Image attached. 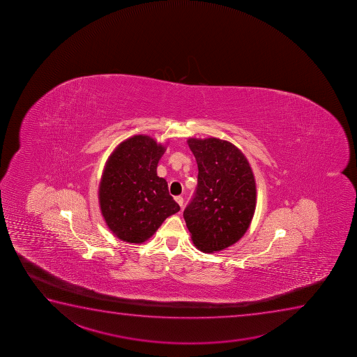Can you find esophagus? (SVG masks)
Returning a JSON list of instances; mask_svg holds the SVG:
<instances>
[{"instance_id":"1","label":"esophagus","mask_w":357,"mask_h":357,"mask_svg":"<svg viewBox=\"0 0 357 357\" xmlns=\"http://www.w3.org/2000/svg\"><path fill=\"white\" fill-rule=\"evenodd\" d=\"M174 199H176V203L179 204V206H181V208H183V204H184V198L181 197V196H176V197L174 198Z\"/></svg>"}]
</instances>
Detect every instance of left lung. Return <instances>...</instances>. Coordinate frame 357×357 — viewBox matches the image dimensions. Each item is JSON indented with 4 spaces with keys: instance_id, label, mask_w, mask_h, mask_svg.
Instances as JSON below:
<instances>
[{
    "instance_id": "8db88e82",
    "label": "left lung",
    "mask_w": 357,
    "mask_h": 357,
    "mask_svg": "<svg viewBox=\"0 0 357 357\" xmlns=\"http://www.w3.org/2000/svg\"><path fill=\"white\" fill-rule=\"evenodd\" d=\"M198 166L185 222L198 250L222 251L243 238L256 210V181L246 156L228 141L189 139Z\"/></svg>"
}]
</instances>
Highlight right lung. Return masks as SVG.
Here are the masks:
<instances>
[{"instance_id":"1","label":"right lung","mask_w":357,"mask_h":357,"mask_svg":"<svg viewBox=\"0 0 357 357\" xmlns=\"http://www.w3.org/2000/svg\"><path fill=\"white\" fill-rule=\"evenodd\" d=\"M166 147L147 135L123 141L106 161L99 204L106 225L118 239L142 243L181 206L156 173Z\"/></svg>"}]
</instances>
